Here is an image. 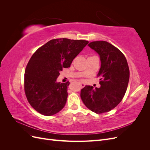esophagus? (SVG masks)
I'll use <instances>...</instances> for the list:
<instances>
[{
	"label": "esophagus",
	"mask_w": 150,
	"mask_h": 150,
	"mask_svg": "<svg viewBox=\"0 0 150 150\" xmlns=\"http://www.w3.org/2000/svg\"><path fill=\"white\" fill-rule=\"evenodd\" d=\"M79 86H80L81 88H84V86H85V84L84 83H80L79 84Z\"/></svg>",
	"instance_id": "esophagus-1"
}]
</instances>
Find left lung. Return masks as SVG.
I'll list each match as a JSON object with an SVG mask.
<instances>
[{
	"mask_svg": "<svg viewBox=\"0 0 150 150\" xmlns=\"http://www.w3.org/2000/svg\"><path fill=\"white\" fill-rule=\"evenodd\" d=\"M88 46L99 55L101 87L93 89L86 86L81 91V98L89 110L101 114L111 111L122 101L128 88L129 69L124 54L111 44L104 40L93 41Z\"/></svg>",
	"mask_w": 150,
	"mask_h": 150,
	"instance_id": "8db88e82",
	"label": "left lung"
}]
</instances>
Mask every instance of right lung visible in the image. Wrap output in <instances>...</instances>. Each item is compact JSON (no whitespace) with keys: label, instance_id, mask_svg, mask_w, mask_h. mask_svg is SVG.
<instances>
[{"label":"right lung","instance_id":"obj_1","mask_svg":"<svg viewBox=\"0 0 150 150\" xmlns=\"http://www.w3.org/2000/svg\"><path fill=\"white\" fill-rule=\"evenodd\" d=\"M85 40L54 39L40 47L30 57L24 74V91L28 102L35 111L51 116L64 107L69 82L57 83L63 68L88 44Z\"/></svg>","mask_w":150,"mask_h":150}]
</instances>
